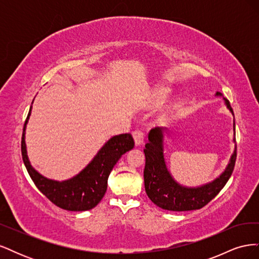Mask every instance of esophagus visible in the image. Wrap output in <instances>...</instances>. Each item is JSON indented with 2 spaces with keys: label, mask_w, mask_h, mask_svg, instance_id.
<instances>
[{
  "label": "esophagus",
  "mask_w": 259,
  "mask_h": 259,
  "mask_svg": "<svg viewBox=\"0 0 259 259\" xmlns=\"http://www.w3.org/2000/svg\"><path fill=\"white\" fill-rule=\"evenodd\" d=\"M133 137H134V142L136 146L142 145L144 143V133L142 131H135L133 132Z\"/></svg>",
  "instance_id": "obj_1"
}]
</instances>
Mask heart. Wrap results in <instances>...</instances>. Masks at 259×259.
<instances>
[{"mask_svg":"<svg viewBox=\"0 0 259 259\" xmlns=\"http://www.w3.org/2000/svg\"><path fill=\"white\" fill-rule=\"evenodd\" d=\"M168 90L167 89H163V90H161L160 92H159V98L161 99V100H163V99H165L167 96H168Z\"/></svg>","mask_w":259,"mask_h":259,"instance_id":"1","label":"heart"}]
</instances>
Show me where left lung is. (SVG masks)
Wrapping results in <instances>:
<instances>
[{
	"label": "left lung",
	"instance_id": "left-lung-1",
	"mask_svg": "<svg viewBox=\"0 0 259 259\" xmlns=\"http://www.w3.org/2000/svg\"><path fill=\"white\" fill-rule=\"evenodd\" d=\"M216 96H222V93L217 92ZM224 100L227 108L233 114L229 100L226 98ZM234 125L236 124L233 121V131L236 130ZM164 133H166V128L164 127H155L149 132L148 143L144 149L146 156L144 170L146 193L156 206L163 209L184 211L202 208L216 197L229 180L237 159V146L228 165L221 176L200 187H186L178 184L167 169L164 158ZM233 142H236L234 137Z\"/></svg>",
	"mask_w": 259,
	"mask_h": 259
}]
</instances>
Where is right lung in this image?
<instances>
[{
  "mask_svg": "<svg viewBox=\"0 0 259 259\" xmlns=\"http://www.w3.org/2000/svg\"><path fill=\"white\" fill-rule=\"evenodd\" d=\"M33 103V101H32ZM31 109L23 125L21 138L22 160L34 185L46 198L60 208L72 211L89 210L95 207L104 198L107 190L108 177L121 156L134 148L131 134H120L111 137L100 148L94 159L74 177L58 182L44 177L30 164L26 142V126Z\"/></svg>",
  "mask_w": 259,
  "mask_h": 259,
  "instance_id": "add662e5",
  "label": "right lung"
}]
</instances>
